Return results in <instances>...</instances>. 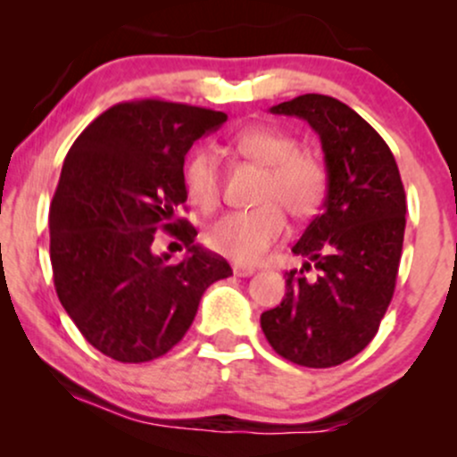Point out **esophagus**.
Returning a JSON list of instances; mask_svg holds the SVG:
<instances>
[{
	"label": "esophagus",
	"instance_id": "obj_1",
	"mask_svg": "<svg viewBox=\"0 0 457 457\" xmlns=\"http://www.w3.org/2000/svg\"><path fill=\"white\" fill-rule=\"evenodd\" d=\"M232 269L236 277H251L255 272V269H251V266H240V264H234Z\"/></svg>",
	"mask_w": 457,
	"mask_h": 457
}]
</instances>
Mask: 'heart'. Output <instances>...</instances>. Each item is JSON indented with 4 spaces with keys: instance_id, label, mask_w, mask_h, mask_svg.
<instances>
[{
    "instance_id": "obj_1",
    "label": "heart",
    "mask_w": 457,
    "mask_h": 457,
    "mask_svg": "<svg viewBox=\"0 0 457 457\" xmlns=\"http://www.w3.org/2000/svg\"><path fill=\"white\" fill-rule=\"evenodd\" d=\"M234 148L246 159L264 165L260 182V206L234 211L214 221L206 232V243L217 253L240 264H253L286 232V214L307 219L318 212L327 197L328 170L318 154L298 150L290 133L272 127H245L232 137ZM187 195L204 211H211L221 195L219 156L211 148L188 154L182 170Z\"/></svg>"
}]
</instances>
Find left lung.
Masks as SVG:
<instances>
[{
  "mask_svg": "<svg viewBox=\"0 0 457 457\" xmlns=\"http://www.w3.org/2000/svg\"><path fill=\"white\" fill-rule=\"evenodd\" d=\"M320 135L328 188L322 212L292 246L305 258L286 272L281 305L260 324L277 354L303 367H335L376 337L400 269L406 193L385 139L354 109L324 94L270 107ZM313 268L317 275H304Z\"/></svg>",
  "mask_w": 457,
  "mask_h": 457,
  "instance_id": "left-lung-1",
  "label": "left lung"
}]
</instances>
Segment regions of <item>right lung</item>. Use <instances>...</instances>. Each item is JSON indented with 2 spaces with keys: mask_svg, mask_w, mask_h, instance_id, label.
<instances>
[{
  "mask_svg": "<svg viewBox=\"0 0 457 457\" xmlns=\"http://www.w3.org/2000/svg\"><path fill=\"white\" fill-rule=\"evenodd\" d=\"M225 120L159 98L118 103L68 150L49 212L55 292L83 337L120 363L170 353L206 287L232 275L174 214L187 202V152ZM161 228L186 243L185 261L151 253Z\"/></svg>",
  "mask_w": 457,
  "mask_h": 457,
  "instance_id": "right-lung-1",
  "label": "right lung"
}]
</instances>
